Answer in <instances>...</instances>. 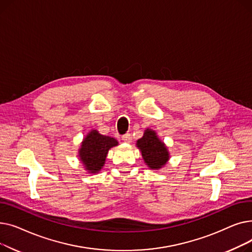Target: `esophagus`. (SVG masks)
Returning <instances> with one entry per match:
<instances>
[{"label":"esophagus","mask_w":252,"mask_h":252,"mask_svg":"<svg viewBox=\"0 0 252 252\" xmlns=\"http://www.w3.org/2000/svg\"><path fill=\"white\" fill-rule=\"evenodd\" d=\"M125 143H127V144H129L130 142H131V135L129 134V133H127V134H126L125 136H123V139H122Z\"/></svg>","instance_id":"1"}]
</instances>
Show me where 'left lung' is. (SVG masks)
<instances>
[{"label": "left lung", "mask_w": 252, "mask_h": 252, "mask_svg": "<svg viewBox=\"0 0 252 252\" xmlns=\"http://www.w3.org/2000/svg\"><path fill=\"white\" fill-rule=\"evenodd\" d=\"M136 146L141 151L144 162L152 170L162 168L169 160L170 155L166 145L151 128L144 130V135L137 141Z\"/></svg>", "instance_id": "8db88e82"}]
</instances>
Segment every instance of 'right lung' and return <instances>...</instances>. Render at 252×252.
<instances>
[{"instance_id": "right-lung-1", "label": "right lung", "mask_w": 252, "mask_h": 252, "mask_svg": "<svg viewBox=\"0 0 252 252\" xmlns=\"http://www.w3.org/2000/svg\"><path fill=\"white\" fill-rule=\"evenodd\" d=\"M116 139L91 129L83 139L78 149V159L88 174L96 175L103 168L109 150L117 146Z\"/></svg>"}]
</instances>
